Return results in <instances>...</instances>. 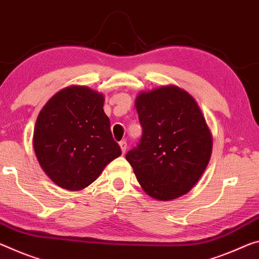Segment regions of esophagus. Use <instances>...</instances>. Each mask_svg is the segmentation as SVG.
Here are the masks:
<instances>
[{"mask_svg": "<svg viewBox=\"0 0 259 259\" xmlns=\"http://www.w3.org/2000/svg\"><path fill=\"white\" fill-rule=\"evenodd\" d=\"M120 147H121V150H122V153L124 154L125 151H126V147H128V144H126L125 141H121L120 142Z\"/></svg>", "mask_w": 259, "mask_h": 259, "instance_id": "34e87169", "label": "esophagus"}]
</instances>
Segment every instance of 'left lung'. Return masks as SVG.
I'll list each match as a JSON object with an SVG mask.
<instances>
[{
  "label": "left lung",
  "instance_id": "1",
  "mask_svg": "<svg viewBox=\"0 0 259 259\" xmlns=\"http://www.w3.org/2000/svg\"><path fill=\"white\" fill-rule=\"evenodd\" d=\"M136 108L143 134L125 159L139 184L159 200L187 194L212 152L210 129L198 105L178 86H162L139 94Z\"/></svg>",
  "mask_w": 259,
  "mask_h": 259
}]
</instances>
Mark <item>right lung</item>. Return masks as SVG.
<instances>
[{
    "instance_id": "obj_1",
    "label": "right lung",
    "mask_w": 259,
    "mask_h": 259,
    "mask_svg": "<svg viewBox=\"0 0 259 259\" xmlns=\"http://www.w3.org/2000/svg\"><path fill=\"white\" fill-rule=\"evenodd\" d=\"M102 107V94L86 86H69L40 112L34 151L41 168L59 187L81 190L121 155Z\"/></svg>"
}]
</instances>
